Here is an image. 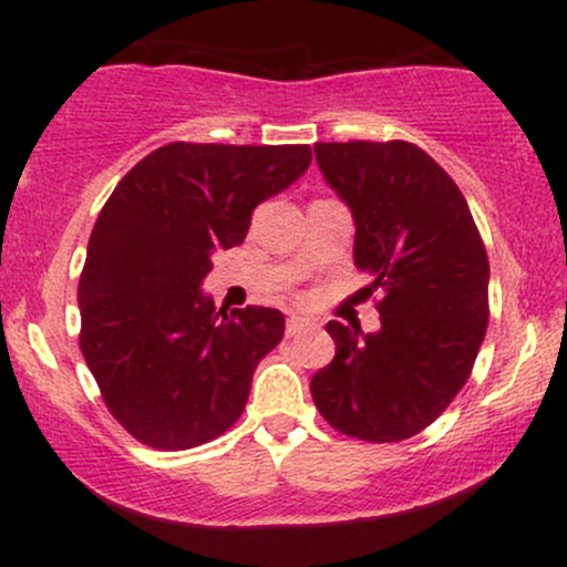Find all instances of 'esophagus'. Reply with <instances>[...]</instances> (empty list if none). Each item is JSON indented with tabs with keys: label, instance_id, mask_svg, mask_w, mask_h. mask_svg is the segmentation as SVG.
I'll return each instance as SVG.
<instances>
[{
	"label": "esophagus",
	"instance_id": "esophagus-1",
	"mask_svg": "<svg viewBox=\"0 0 567 567\" xmlns=\"http://www.w3.org/2000/svg\"><path fill=\"white\" fill-rule=\"evenodd\" d=\"M315 328L309 320H303V317H288V324H285V333L288 336H301V333H309V330Z\"/></svg>",
	"mask_w": 567,
	"mask_h": 567
}]
</instances>
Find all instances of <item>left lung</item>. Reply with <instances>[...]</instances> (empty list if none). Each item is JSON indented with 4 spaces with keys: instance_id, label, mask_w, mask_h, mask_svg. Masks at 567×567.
I'll list each match as a JSON object with an SVG mask.
<instances>
[{
    "instance_id": "8db88e82",
    "label": "left lung",
    "mask_w": 567,
    "mask_h": 567,
    "mask_svg": "<svg viewBox=\"0 0 567 567\" xmlns=\"http://www.w3.org/2000/svg\"><path fill=\"white\" fill-rule=\"evenodd\" d=\"M315 154L354 216V266L381 290V330L328 322L336 357L315 373L311 396L341 434L408 440L451 405L483 347V237L461 188L415 143H317Z\"/></svg>"
}]
</instances>
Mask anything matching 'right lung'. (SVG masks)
Masks as SVG:
<instances>
[{
  "label": "right lung",
  "instance_id": "right-lung-1",
  "mask_svg": "<svg viewBox=\"0 0 567 567\" xmlns=\"http://www.w3.org/2000/svg\"><path fill=\"white\" fill-rule=\"evenodd\" d=\"M311 148L167 143L103 205L80 277V347L109 413L135 440L188 451L243 415L282 311L226 315L202 282L210 256L245 243L264 199L306 173Z\"/></svg>",
  "mask_w": 567,
  "mask_h": 567
}]
</instances>
